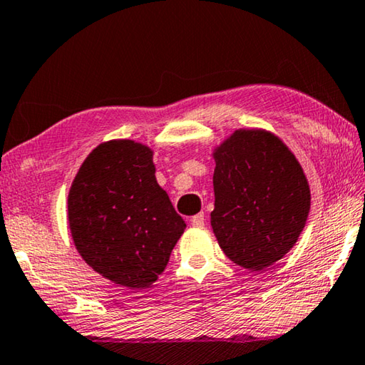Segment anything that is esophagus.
<instances>
[{"label":"esophagus","mask_w":365,"mask_h":365,"mask_svg":"<svg viewBox=\"0 0 365 365\" xmlns=\"http://www.w3.org/2000/svg\"><path fill=\"white\" fill-rule=\"evenodd\" d=\"M204 222H205L204 212H200V214L190 217V225H192V227H202V225H204Z\"/></svg>","instance_id":"obj_1"}]
</instances>
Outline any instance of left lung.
Segmentation results:
<instances>
[{
	"mask_svg": "<svg viewBox=\"0 0 365 365\" xmlns=\"http://www.w3.org/2000/svg\"><path fill=\"white\" fill-rule=\"evenodd\" d=\"M215 209L210 225L223 253L262 271L294 248L310 212L299 160L264 128H238L212 153Z\"/></svg>",
	"mask_w": 365,
	"mask_h": 365,
	"instance_id": "1",
	"label": "left lung"
}]
</instances>
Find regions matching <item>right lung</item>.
<instances>
[{"mask_svg":"<svg viewBox=\"0 0 365 365\" xmlns=\"http://www.w3.org/2000/svg\"><path fill=\"white\" fill-rule=\"evenodd\" d=\"M155 171L147 145L109 140L86 156L68 192L78 253L101 276L127 289L156 282L186 228Z\"/></svg>","mask_w":365,"mask_h":365,"instance_id":"right-lung-1","label":"right lung"}]
</instances>
